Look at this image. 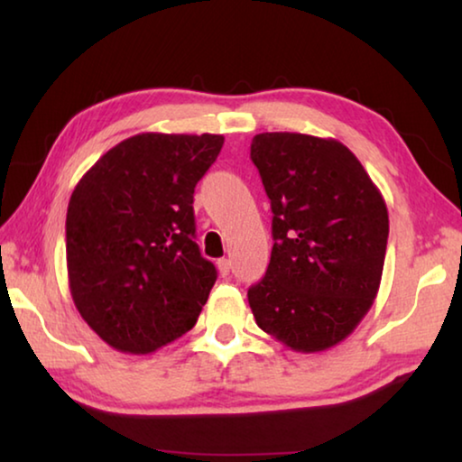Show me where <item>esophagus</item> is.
I'll use <instances>...</instances> for the list:
<instances>
[{"mask_svg":"<svg viewBox=\"0 0 462 462\" xmlns=\"http://www.w3.org/2000/svg\"><path fill=\"white\" fill-rule=\"evenodd\" d=\"M216 267H217V271H220V275H228L230 273V261L228 259H220L216 263Z\"/></svg>","mask_w":462,"mask_h":462,"instance_id":"obj_1","label":"esophagus"}]
</instances>
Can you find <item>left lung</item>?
<instances>
[{"mask_svg":"<svg viewBox=\"0 0 462 462\" xmlns=\"http://www.w3.org/2000/svg\"><path fill=\"white\" fill-rule=\"evenodd\" d=\"M250 159L273 209V253L248 289L256 326L295 353L355 332L379 293L389 214L361 161L334 138L263 132Z\"/></svg>","mask_w":462,"mask_h":462,"instance_id":"8db88e82","label":"left lung"}]
</instances>
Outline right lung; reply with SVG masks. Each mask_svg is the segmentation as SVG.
<instances>
[{
  "mask_svg": "<svg viewBox=\"0 0 462 462\" xmlns=\"http://www.w3.org/2000/svg\"><path fill=\"white\" fill-rule=\"evenodd\" d=\"M222 134L143 132L109 148L75 185L67 273L77 311L101 340L151 355L189 332L216 283L193 242V191Z\"/></svg>",
  "mask_w": 462,
  "mask_h": 462,
  "instance_id": "obj_1",
  "label": "right lung"
}]
</instances>
